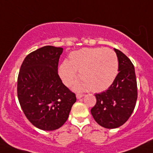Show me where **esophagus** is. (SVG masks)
Segmentation results:
<instances>
[{"mask_svg": "<svg viewBox=\"0 0 153 153\" xmlns=\"http://www.w3.org/2000/svg\"><path fill=\"white\" fill-rule=\"evenodd\" d=\"M83 97V94H76V97L77 99H80Z\"/></svg>", "mask_w": 153, "mask_h": 153, "instance_id": "obj_1", "label": "esophagus"}]
</instances>
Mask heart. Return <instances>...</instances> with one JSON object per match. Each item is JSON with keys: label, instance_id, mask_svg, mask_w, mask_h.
<instances>
[{"label": "heart", "instance_id": "obj_1", "mask_svg": "<svg viewBox=\"0 0 153 153\" xmlns=\"http://www.w3.org/2000/svg\"><path fill=\"white\" fill-rule=\"evenodd\" d=\"M59 75L66 86H71L78 78L82 79L76 88L102 92L108 89L118 73V59L112 50L105 48H83L72 51L68 61H63Z\"/></svg>", "mask_w": 153, "mask_h": 153}]
</instances>
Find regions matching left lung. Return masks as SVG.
Listing matches in <instances>:
<instances>
[{"instance_id": "left-lung-1", "label": "left lung", "mask_w": 153, "mask_h": 153, "mask_svg": "<svg viewBox=\"0 0 153 153\" xmlns=\"http://www.w3.org/2000/svg\"><path fill=\"white\" fill-rule=\"evenodd\" d=\"M118 59V71L115 81L105 91L96 94L97 103L91 110L94 119L106 128H115L128 120L137 100L135 70L131 60L114 48Z\"/></svg>"}]
</instances>
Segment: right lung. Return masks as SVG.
Here are the masks:
<instances>
[{
    "label": "right lung",
    "instance_id": "right-lung-1",
    "mask_svg": "<svg viewBox=\"0 0 153 153\" xmlns=\"http://www.w3.org/2000/svg\"><path fill=\"white\" fill-rule=\"evenodd\" d=\"M63 48L46 46L25 57L17 79L20 106L37 128L53 131L68 120L75 94L62 83L58 64Z\"/></svg>",
    "mask_w": 153,
    "mask_h": 153
}]
</instances>
